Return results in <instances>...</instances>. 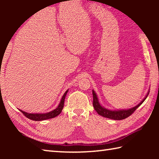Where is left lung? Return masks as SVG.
<instances>
[{
    "mask_svg": "<svg viewBox=\"0 0 159 159\" xmlns=\"http://www.w3.org/2000/svg\"><path fill=\"white\" fill-rule=\"evenodd\" d=\"M149 93V90L148 91L146 96L144 98L139 102V103L136 105L135 107H132L130 109H107L105 107H103L100 104L99 101L97 93L95 92V90H93V107L95 111L98 112L99 115L105 117L107 118H110V119L113 120H123L125 118H128V116L133 114V113L135 111V110L138 108V107L143 103L145 99L147 98L148 95Z\"/></svg>",
    "mask_w": 159,
    "mask_h": 159,
    "instance_id": "left-lung-1",
    "label": "left lung"
}]
</instances>
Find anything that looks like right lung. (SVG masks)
Segmentation results:
<instances>
[{"label":"right lung","instance_id":"obj_1","mask_svg":"<svg viewBox=\"0 0 159 159\" xmlns=\"http://www.w3.org/2000/svg\"><path fill=\"white\" fill-rule=\"evenodd\" d=\"M69 90H67L61 98L60 104H58L57 107L55 109L52 111L47 112V113H36V114H32V113H27L22 111V110L19 109L21 112H22L24 115L25 116L27 117L28 118L33 120H36V121H41V120H44L47 119H50V118H55L60 114L62 111L63 107H64V99H65V97L66 95V93H68Z\"/></svg>","mask_w":159,"mask_h":159}]
</instances>
